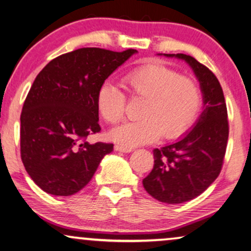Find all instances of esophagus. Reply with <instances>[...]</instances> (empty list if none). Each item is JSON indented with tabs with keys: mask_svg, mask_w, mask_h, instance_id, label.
<instances>
[{
	"mask_svg": "<svg viewBox=\"0 0 251 251\" xmlns=\"http://www.w3.org/2000/svg\"><path fill=\"white\" fill-rule=\"evenodd\" d=\"M115 151H118V152H123V153H130L133 152V149L127 146H123V145H115Z\"/></svg>",
	"mask_w": 251,
	"mask_h": 251,
	"instance_id": "esophagus-1",
	"label": "esophagus"
}]
</instances>
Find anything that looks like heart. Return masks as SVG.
Instances as JSON below:
<instances>
[{"mask_svg":"<svg viewBox=\"0 0 251 251\" xmlns=\"http://www.w3.org/2000/svg\"><path fill=\"white\" fill-rule=\"evenodd\" d=\"M124 89L134 97L144 98L137 121L126 122L110 132L111 140L134 147L149 144L163 135L176 138L188 130L201 107V91L198 83L185 75H178L168 67L150 63L122 78ZM98 113L110 124L124 117L126 97L111 82L101 85L97 93Z\"/></svg>","mask_w":251,"mask_h":251,"instance_id":"obj_1","label":"heart"}]
</instances>
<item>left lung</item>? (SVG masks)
<instances>
[{
	"mask_svg": "<svg viewBox=\"0 0 251 251\" xmlns=\"http://www.w3.org/2000/svg\"><path fill=\"white\" fill-rule=\"evenodd\" d=\"M185 61L200 83L203 108L193 127L161 149H154L152 172L143 180L146 192L168 204L184 203L200 196L221 171L229 136L228 114L220 82L191 55L158 53Z\"/></svg>",
	"mask_w": 251,
	"mask_h": 251,
	"instance_id": "left-lung-1",
	"label": "left lung"
}]
</instances>
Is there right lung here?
I'll return each instance as SVG.
<instances>
[{"mask_svg":"<svg viewBox=\"0 0 251 251\" xmlns=\"http://www.w3.org/2000/svg\"><path fill=\"white\" fill-rule=\"evenodd\" d=\"M135 53L81 48L51 60L37 75L22 108L20 143L25 171L45 192H79L113 152V144L86 138L100 132L99 88Z\"/></svg>","mask_w":251,"mask_h":251,"instance_id":"obj_1","label":"right lung"}]
</instances>
